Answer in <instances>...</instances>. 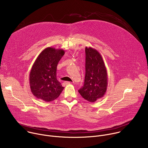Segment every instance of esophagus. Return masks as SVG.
I'll return each instance as SVG.
<instances>
[{"mask_svg": "<svg viewBox=\"0 0 148 148\" xmlns=\"http://www.w3.org/2000/svg\"><path fill=\"white\" fill-rule=\"evenodd\" d=\"M71 82H69V81H65L64 82V83H63V85H64V86H67V85H69V84H70Z\"/></svg>", "mask_w": 148, "mask_h": 148, "instance_id": "1", "label": "esophagus"}]
</instances>
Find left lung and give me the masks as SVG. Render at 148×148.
Returning <instances> with one entry per match:
<instances>
[{
	"label": "left lung",
	"instance_id": "1",
	"mask_svg": "<svg viewBox=\"0 0 148 148\" xmlns=\"http://www.w3.org/2000/svg\"><path fill=\"white\" fill-rule=\"evenodd\" d=\"M86 75L80 95L90 102L101 98L106 92L108 75L100 53L92 47H86Z\"/></svg>",
	"mask_w": 148,
	"mask_h": 148
}]
</instances>
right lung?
<instances>
[{
	"label": "right lung",
	"instance_id": "add662e5",
	"mask_svg": "<svg viewBox=\"0 0 148 148\" xmlns=\"http://www.w3.org/2000/svg\"><path fill=\"white\" fill-rule=\"evenodd\" d=\"M64 53L62 49L47 47L36 58L30 73L29 83L31 91L37 98L46 102L53 101L64 89L57 79L56 72Z\"/></svg>",
	"mask_w": 148,
	"mask_h": 148
}]
</instances>
